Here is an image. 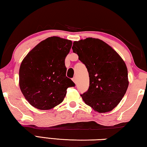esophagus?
I'll list each match as a JSON object with an SVG mask.
<instances>
[{
  "mask_svg": "<svg viewBox=\"0 0 147 147\" xmlns=\"http://www.w3.org/2000/svg\"><path fill=\"white\" fill-rule=\"evenodd\" d=\"M73 81L74 82V84H76L77 83V80H76V77H74V78H73Z\"/></svg>",
  "mask_w": 147,
  "mask_h": 147,
  "instance_id": "34e87169",
  "label": "esophagus"
}]
</instances>
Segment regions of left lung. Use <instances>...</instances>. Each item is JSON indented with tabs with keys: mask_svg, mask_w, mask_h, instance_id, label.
Returning a JSON list of instances; mask_svg holds the SVG:
<instances>
[{
	"mask_svg": "<svg viewBox=\"0 0 147 147\" xmlns=\"http://www.w3.org/2000/svg\"><path fill=\"white\" fill-rule=\"evenodd\" d=\"M73 53L85 64L89 87L81 94L87 105L98 113L112 110L127 90L129 82L125 63L115 50L99 39L88 38L74 41Z\"/></svg>",
	"mask_w": 147,
	"mask_h": 147,
	"instance_id": "8db88e82",
	"label": "left lung"
}]
</instances>
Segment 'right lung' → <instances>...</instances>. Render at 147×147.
I'll return each instance as SVG.
<instances>
[{"label": "right lung", "mask_w": 147, "mask_h": 147, "mask_svg": "<svg viewBox=\"0 0 147 147\" xmlns=\"http://www.w3.org/2000/svg\"><path fill=\"white\" fill-rule=\"evenodd\" d=\"M72 41L53 36L29 52L19 69V87L29 104L48 110L62 102L67 89L75 84L66 76L65 57Z\"/></svg>", "instance_id": "1"}]
</instances>
